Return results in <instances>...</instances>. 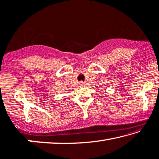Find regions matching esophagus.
<instances>
[{
	"mask_svg": "<svg viewBox=\"0 0 159 159\" xmlns=\"http://www.w3.org/2000/svg\"><path fill=\"white\" fill-rule=\"evenodd\" d=\"M79 86H85L84 83L83 82V81H80V82L79 83Z\"/></svg>",
	"mask_w": 159,
	"mask_h": 159,
	"instance_id": "esophagus-1",
	"label": "esophagus"
}]
</instances>
